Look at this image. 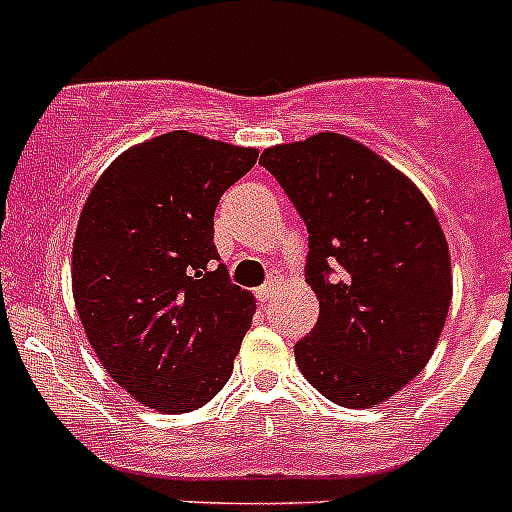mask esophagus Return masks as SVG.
Returning a JSON list of instances; mask_svg holds the SVG:
<instances>
[{
    "mask_svg": "<svg viewBox=\"0 0 512 512\" xmlns=\"http://www.w3.org/2000/svg\"><path fill=\"white\" fill-rule=\"evenodd\" d=\"M277 289H279L277 279H269V282L261 284V287L256 289V297H259L261 302H269L271 297H277Z\"/></svg>",
    "mask_w": 512,
    "mask_h": 512,
    "instance_id": "1",
    "label": "esophagus"
}]
</instances>
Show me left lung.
I'll list each match as a JSON object with an SVG mask.
<instances>
[{"instance_id": "left-lung-1", "label": "left lung", "mask_w": 512, "mask_h": 512, "mask_svg": "<svg viewBox=\"0 0 512 512\" xmlns=\"http://www.w3.org/2000/svg\"><path fill=\"white\" fill-rule=\"evenodd\" d=\"M259 164L307 225L315 328L295 343L307 382L343 408H374L433 356L451 305L449 246L408 176L338 133L266 148Z\"/></svg>"}]
</instances>
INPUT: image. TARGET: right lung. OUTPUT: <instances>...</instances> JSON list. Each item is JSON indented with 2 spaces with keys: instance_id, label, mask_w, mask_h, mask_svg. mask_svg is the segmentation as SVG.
Segmentation results:
<instances>
[{
  "instance_id": "right-lung-1",
  "label": "right lung",
  "mask_w": 512,
  "mask_h": 512,
  "mask_svg": "<svg viewBox=\"0 0 512 512\" xmlns=\"http://www.w3.org/2000/svg\"><path fill=\"white\" fill-rule=\"evenodd\" d=\"M256 148L174 130L117 156L84 202L71 287L94 354L140 405L202 408L233 372L253 295L217 264L215 207Z\"/></svg>"
}]
</instances>
